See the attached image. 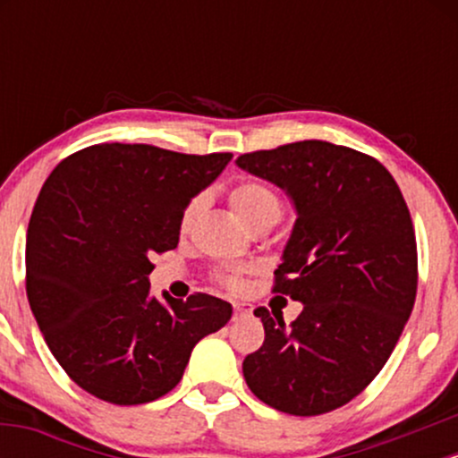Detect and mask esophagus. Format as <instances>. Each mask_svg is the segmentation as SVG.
Masks as SVG:
<instances>
[{"mask_svg":"<svg viewBox=\"0 0 458 458\" xmlns=\"http://www.w3.org/2000/svg\"><path fill=\"white\" fill-rule=\"evenodd\" d=\"M234 318H241V317H247L250 314V308H245L243 303H234Z\"/></svg>","mask_w":458,"mask_h":458,"instance_id":"esophagus-1","label":"esophagus"}]
</instances>
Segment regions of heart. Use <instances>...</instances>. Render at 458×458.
<instances>
[{
	"label": "heart",
	"instance_id": "1",
	"mask_svg": "<svg viewBox=\"0 0 458 458\" xmlns=\"http://www.w3.org/2000/svg\"><path fill=\"white\" fill-rule=\"evenodd\" d=\"M230 207L236 213V217L243 222L250 230L260 228L265 224H276L282 215V198L271 185L262 181H241L230 189L228 193ZM199 199H193L182 213V228L191 224L193 215L198 213ZM224 282L228 286L236 288L241 284L239 276H224Z\"/></svg>",
	"mask_w": 458,
	"mask_h": 458
}]
</instances>
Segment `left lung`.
Returning <instances> with one entry per match:
<instances>
[{"label": "left lung", "mask_w": 458, "mask_h": 458, "mask_svg": "<svg viewBox=\"0 0 458 458\" xmlns=\"http://www.w3.org/2000/svg\"><path fill=\"white\" fill-rule=\"evenodd\" d=\"M236 165L295 208L273 291L303 303L291 327L256 310L265 343L245 357L247 387L284 413L334 411L379 375L413 310L409 208L379 161L329 141L250 152Z\"/></svg>", "instance_id": "obj_1"}]
</instances>
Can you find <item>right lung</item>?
<instances>
[{"mask_svg":"<svg viewBox=\"0 0 458 458\" xmlns=\"http://www.w3.org/2000/svg\"><path fill=\"white\" fill-rule=\"evenodd\" d=\"M233 155H182L148 144H97L47 178L28 228L31 314L66 375L114 404L176 387L193 346L233 306L150 293V256L174 250L182 213Z\"/></svg>","mask_w":458,"mask_h":458,"instance_id":"right-lung-1","label":"right lung"}]
</instances>
